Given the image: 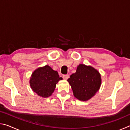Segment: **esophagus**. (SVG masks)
<instances>
[{
    "label": "esophagus",
    "mask_w": 130,
    "mask_h": 130,
    "mask_svg": "<svg viewBox=\"0 0 130 130\" xmlns=\"http://www.w3.org/2000/svg\"><path fill=\"white\" fill-rule=\"evenodd\" d=\"M69 77V76L68 74H65V75H63V78L64 80H67L68 78Z\"/></svg>",
    "instance_id": "34e87169"
}]
</instances>
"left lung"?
Segmentation results:
<instances>
[{"label": "left lung", "mask_w": 130, "mask_h": 130, "mask_svg": "<svg viewBox=\"0 0 130 130\" xmlns=\"http://www.w3.org/2000/svg\"><path fill=\"white\" fill-rule=\"evenodd\" d=\"M68 81L71 86L73 95L81 101H87L99 90L102 78L99 72L90 65L80 64L75 73L72 74Z\"/></svg>", "instance_id": "obj_1"}]
</instances>
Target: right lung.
<instances>
[{"mask_svg": "<svg viewBox=\"0 0 130 130\" xmlns=\"http://www.w3.org/2000/svg\"><path fill=\"white\" fill-rule=\"evenodd\" d=\"M62 80L58 72L46 65L32 72L29 83L32 91L40 97L46 98L52 95L57 84Z\"/></svg>", "mask_w": 130, "mask_h": 130, "instance_id": "add662e5", "label": "right lung"}]
</instances>
